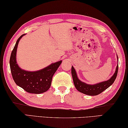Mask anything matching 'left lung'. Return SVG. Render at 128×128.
I'll use <instances>...</instances> for the list:
<instances>
[{
    "mask_svg": "<svg viewBox=\"0 0 128 128\" xmlns=\"http://www.w3.org/2000/svg\"><path fill=\"white\" fill-rule=\"evenodd\" d=\"M118 64L116 68L115 72H114L111 78H110V79L107 80V81L102 82H100V83L94 84V85H89V84H87L85 83V82L80 81L77 77V73L76 72L74 68L72 66L71 73H72L74 85L78 92L83 93L84 94L91 95V96H94V95H98L100 94L101 92H102L103 91L107 89L110 86L112 85V84L115 81L118 72Z\"/></svg>",
    "mask_w": 128,
    "mask_h": 128,
    "instance_id": "left-lung-1",
    "label": "left lung"
}]
</instances>
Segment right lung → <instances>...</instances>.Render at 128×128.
Masks as SVG:
<instances>
[{
	"label": "right lung",
	"mask_w": 128,
	"mask_h": 128,
	"mask_svg": "<svg viewBox=\"0 0 128 128\" xmlns=\"http://www.w3.org/2000/svg\"><path fill=\"white\" fill-rule=\"evenodd\" d=\"M25 35V34H22L17 40L11 52L10 60V71L13 79L17 85L28 92L41 94L47 92L50 88L53 76L62 61L54 62L35 72H29L21 69L16 62V52L19 41Z\"/></svg>",
	"instance_id": "obj_1"
}]
</instances>
